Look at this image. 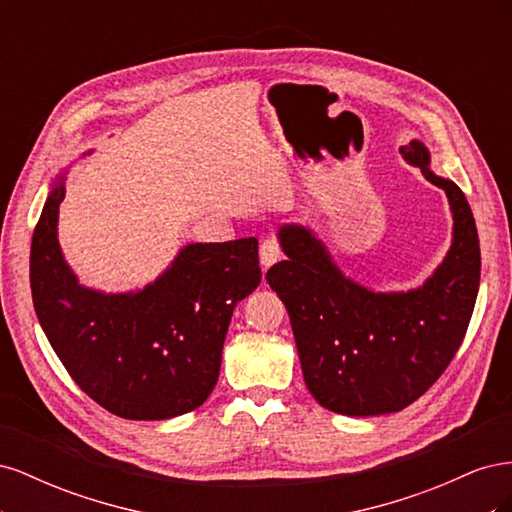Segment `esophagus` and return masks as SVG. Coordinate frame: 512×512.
I'll return each instance as SVG.
<instances>
[{"label":"esophagus","instance_id":"esophagus-1","mask_svg":"<svg viewBox=\"0 0 512 512\" xmlns=\"http://www.w3.org/2000/svg\"><path fill=\"white\" fill-rule=\"evenodd\" d=\"M282 258V243L277 237H267L260 243V265L262 269H269L273 262Z\"/></svg>","mask_w":512,"mask_h":512}]
</instances>
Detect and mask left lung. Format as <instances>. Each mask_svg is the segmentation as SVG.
Segmentation results:
<instances>
[{"label":"left lung","mask_w":512,"mask_h":512,"mask_svg":"<svg viewBox=\"0 0 512 512\" xmlns=\"http://www.w3.org/2000/svg\"><path fill=\"white\" fill-rule=\"evenodd\" d=\"M401 153L446 192L455 220L451 252L423 288L384 294L346 280L301 226L280 230L288 258L267 271L288 309L307 389L337 414L399 412L425 395L451 365L474 312L480 245L466 194L431 173L418 141Z\"/></svg>","instance_id":"left-lung-1"}]
</instances>
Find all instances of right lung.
I'll return each instance as SVG.
<instances>
[{
	"instance_id": "1",
	"label": "right lung",
	"mask_w": 512,
	"mask_h": 512,
	"mask_svg": "<svg viewBox=\"0 0 512 512\" xmlns=\"http://www.w3.org/2000/svg\"><path fill=\"white\" fill-rule=\"evenodd\" d=\"M64 185L34 228L29 284L42 329L70 378L104 410L160 421L205 404L220 376L232 309L260 284L258 239L188 245L136 294L79 286L61 258Z\"/></svg>"
}]
</instances>
